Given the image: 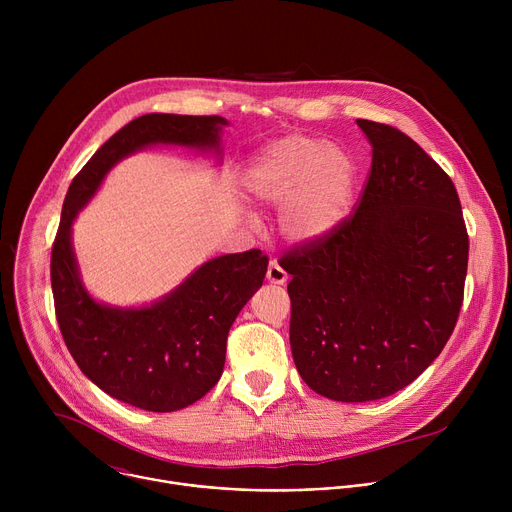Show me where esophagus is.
<instances>
[{
    "mask_svg": "<svg viewBox=\"0 0 512 512\" xmlns=\"http://www.w3.org/2000/svg\"><path fill=\"white\" fill-rule=\"evenodd\" d=\"M267 281L273 285H283L287 281V273L275 261H271L267 267Z\"/></svg>",
    "mask_w": 512,
    "mask_h": 512,
    "instance_id": "34e87169",
    "label": "esophagus"
}]
</instances>
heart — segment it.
I'll list each match as a JSON object with an SVG mask.
<instances>
[{
	"mask_svg": "<svg viewBox=\"0 0 512 512\" xmlns=\"http://www.w3.org/2000/svg\"><path fill=\"white\" fill-rule=\"evenodd\" d=\"M245 186L261 204L283 206V235L291 243L306 245L330 235L346 216L354 166L338 145L291 133L257 156Z\"/></svg>",
	"mask_w": 512,
	"mask_h": 512,
	"instance_id": "b5f03b06",
	"label": "heart"
}]
</instances>
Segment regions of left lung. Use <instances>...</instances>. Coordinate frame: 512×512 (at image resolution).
<instances>
[{"mask_svg":"<svg viewBox=\"0 0 512 512\" xmlns=\"http://www.w3.org/2000/svg\"><path fill=\"white\" fill-rule=\"evenodd\" d=\"M373 164L356 212L289 251V344L322 397L364 403L413 383L450 340L468 233L450 176L403 131L356 119Z\"/></svg>","mask_w":512,"mask_h":512,"instance_id":"left-lung-1","label":"left lung"}]
</instances>
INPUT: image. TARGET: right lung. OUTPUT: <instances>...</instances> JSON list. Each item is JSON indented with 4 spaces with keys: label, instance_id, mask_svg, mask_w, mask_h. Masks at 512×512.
I'll list each match as a JSON object with an SVG mask.
<instances>
[{
    "label": "right lung",
    "instance_id": "add662e5",
    "mask_svg": "<svg viewBox=\"0 0 512 512\" xmlns=\"http://www.w3.org/2000/svg\"><path fill=\"white\" fill-rule=\"evenodd\" d=\"M225 125L229 121L218 115L137 117L101 145L64 198L50 259L64 344L101 391L145 411L184 409L218 383L229 330L263 285L269 259L259 249L216 257L152 306L115 308L97 302L85 289L72 251V223L125 156L156 143L221 154Z\"/></svg>",
    "mask_w": 512,
    "mask_h": 512
}]
</instances>
